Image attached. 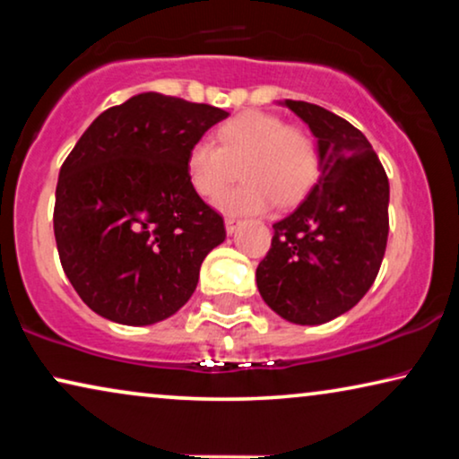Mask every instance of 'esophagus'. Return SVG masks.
I'll return each mask as SVG.
<instances>
[{
  "label": "esophagus",
  "mask_w": 459,
  "mask_h": 459,
  "mask_svg": "<svg viewBox=\"0 0 459 459\" xmlns=\"http://www.w3.org/2000/svg\"><path fill=\"white\" fill-rule=\"evenodd\" d=\"M240 225H242V219L225 217V230H228V234H234V231L240 228Z\"/></svg>",
  "instance_id": "1"
}]
</instances>
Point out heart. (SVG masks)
<instances>
[{"label": "heart", "instance_id": "b5f03b06", "mask_svg": "<svg viewBox=\"0 0 459 459\" xmlns=\"http://www.w3.org/2000/svg\"><path fill=\"white\" fill-rule=\"evenodd\" d=\"M209 140L192 143L186 171L194 192L206 203H217L238 179L244 184L225 200V209L261 212L273 203L286 209L307 196L319 178L316 137L278 115L247 110L228 118Z\"/></svg>", "mask_w": 459, "mask_h": 459}]
</instances>
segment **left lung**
I'll return each instance as SVG.
<instances>
[{
    "instance_id": "1",
    "label": "left lung",
    "mask_w": 459,
    "mask_h": 459,
    "mask_svg": "<svg viewBox=\"0 0 459 459\" xmlns=\"http://www.w3.org/2000/svg\"><path fill=\"white\" fill-rule=\"evenodd\" d=\"M317 137L319 179L273 223L256 286L280 317L317 325L366 297L388 240V178L359 129L322 106L286 100Z\"/></svg>"
}]
</instances>
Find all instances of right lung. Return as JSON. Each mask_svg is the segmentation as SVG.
Returning <instances> with one entry per match:
<instances>
[{"mask_svg": "<svg viewBox=\"0 0 459 459\" xmlns=\"http://www.w3.org/2000/svg\"><path fill=\"white\" fill-rule=\"evenodd\" d=\"M225 117L211 104L140 93L104 110L62 162L56 247L98 316L148 325L190 300L225 225L194 192L186 156Z\"/></svg>", "mask_w": 459, "mask_h": 459, "instance_id": "obj_1", "label": "right lung"}]
</instances>
